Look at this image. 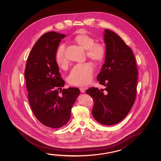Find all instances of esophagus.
I'll return each instance as SVG.
<instances>
[{"mask_svg":"<svg viewBox=\"0 0 161 161\" xmlns=\"http://www.w3.org/2000/svg\"><path fill=\"white\" fill-rule=\"evenodd\" d=\"M80 90L81 92H85V89L83 87H80Z\"/></svg>","mask_w":161,"mask_h":161,"instance_id":"1","label":"esophagus"}]
</instances>
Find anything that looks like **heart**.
<instances>
[{
	"label": "heart",
	"instance_id": "1",
	"mask_svg": "<svg viewBox=\"0 0 161 161\" xmlns=\"http://www.w3.org/2000/svg\"><path fill=\"white\" fill-rule=\"evenodd\" d=\"M75 42L86 50L87 57L95 63H100L106 55V49L102 44L95 42L93 37L85 33H80L75 37ZM64 47H58L55 54V61L59 67L64 68L68 64V60L64 54ZM93 67L89 62L76 64L71 69L68 76L69 84L74 86H84L92 79Z\"/></svg>",
	"mask_w": 161,
	"mask_h": 161
}]
</instances>
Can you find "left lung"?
Segmentation results:
<instances>
[{"instance_id": "obj_1", "label": "left lung", "mask_w": 161, "mask_h": 161, "mask_svg": "<svg viewBox=\"0 0 161 161\" xmlns=\"http://www.w3.org/2000/svg\"><path fill=\"white\" fill-rule=\"evenodd\" d=\"M104 32L106 59L97 80L106 88L90 87L86 92L94 102L93 117L110 126L122 121L134 105L138 72L131 48L114 32L105 29Z\"/></svg>"}]
</instances>
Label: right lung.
<instances>
[{"label":"right lung","instance_id":"add662e5","mask_svg":"<svg viewBox=\"0 0 161 161\" xmlns=\"http://www.w3.org/2000/svg\"><path fill=\"white\" fill-rule=\"evenodd\" d=\"M66 35L47 32L37 40L27 60L25 77L30 106L36 119L57 129L68 123L72 106L79 95L77 87L64 89L55 54Z\"/></svg>","mask_w":161,"mask_h":161}]
</instances>
